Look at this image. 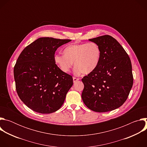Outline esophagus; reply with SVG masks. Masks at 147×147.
<instances>
[{
    "mask_svg": "<svg viewBox=\"0 0 147 147\" xmlns=\"http://www.w3.org/2000/svg\"><path fill=\"white\" fill-rule=\"evenodd\" d=\"M73 82H76V81H77L78 80H80L78 78H76V77H74L73 78Z\"/></svg>",
    "mask_w": 147,
    "mask_h": 147,
    "instance_id": "1",
    "label": "esophagus"
}]
</instances>
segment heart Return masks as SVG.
<instances>
[{
	"instance_id": "1",
	"label": "heart",
	"mask_w": 147,
	"mask_h": 147,
	"mask_svg": "<svg viewBox=\"0 0 147 147\" xmlns=\"http://www.w3.org/2000/svg\"><path fill=\"white\" fill-rule=\"evenodd\" d=\"M64 55L56 54L54 61L61 71L65 73L70 71L74 62V72L88 74L96 70L99 66L101 51L95 42L72 44L66 47Z\"/></svg>"
}]
</instances>
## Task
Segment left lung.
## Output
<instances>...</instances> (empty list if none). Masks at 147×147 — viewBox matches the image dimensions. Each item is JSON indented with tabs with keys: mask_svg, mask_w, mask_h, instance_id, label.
I'll return each mask as SVG.
<instances>
[{
	"mask_svg": "<svg viewBox=\"0 0 147 147\" xmlns=\"http://www.w3.org/2000/svg\"><path fill=\"white\" fill-rule=\"evenodd\" d=\"M101 51L99 66L84 76L82 99L91 110L107 112L115 110L126 100L133 84L130 59L112 36L105 35L89 39Z\"/></svg>",
	"mask_w": 147,
	"mask_h": 147,
	"instance_id": "left-lung-1",
	"label": "left lung"
}]
</instances>
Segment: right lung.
I'll return each mask as SVG.
<instances>
[{
    "label": "right lung",
    "mask_w": 147,
    "mask_h": 147,
    "mask_svg": "<svg viewBox=\"0 0 147 147\" xmlns=\"http://www.w3.org/2000/svg\"><path fill=\"white\" fill-rule=\"evenodd\" d=\"M70 39L39 38L26 47L14 67L17 94L23 103L39 113L59 109L73 84L72 76L54 61L55 53Z\"/></svg>",
    "instance_id": "1"
}]
</instances>
